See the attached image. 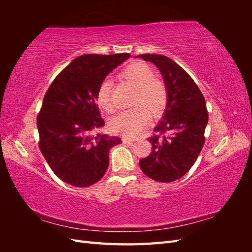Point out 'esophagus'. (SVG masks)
<instances>
[{
  "instance_id": "34e87169",
  "label": "esophagus",
  "mask_w": 252,
  "mask_h": 252,
  "mask_svg": "<svg viewBox=\"0 0 252 252\" xmlns=\"http://www.w3.org/2000/svg\"><path fill=\"white\" fill-rule=\"evenodd\" d=\"M122 140H123V143H126V144H132V142H134V140L126 138V136H124V138L122 139Z\"/></svg>"
}]
</instances>
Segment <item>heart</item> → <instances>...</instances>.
<instances>
[{"label": "heart", "instance_id": "b5f03b06", "mask_svg": "<svg viewBox=\"0 0 252 252\" xmlns=\"http://www.w3.org/2000/svg\"><path fill=\"white\" fill-rule=\"evenodd\" d=\"M121 77L134 89L132 108L120 112L110 121L113 131L127 136H134L143 130L151 117L158 118L164 112L168 95L164 84L155 79V71L145 63L136 62L128 65ZM96 100L106 112H112L114 106L111 101V82L104 80L96 93Z\"/></svg>", "mask_w": 252, "mask_h": 252}]
</instances>
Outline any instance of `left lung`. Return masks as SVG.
<instances>
[{
  "label": "left lung",
  "instance_id": "1",
  "mask_svg": "<svg viewBox=\"0 0 252 252\" xmlns=\"http://www.w3.org/2000/svg\"><path fill=\"white\" fill-rule=\"evenodd\" d=\"M161 71L167 89V107L148 139L152 151L140 161L143 172L157 182L169 183L191 168L205 143L208 112L205 98L191 77L169 58L140 55Z\"/></svg>",
  "mask_w": 252,
  "mask_h": 252
}]
</instances>
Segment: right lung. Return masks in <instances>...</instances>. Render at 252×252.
<instances>
[{"instance_id":"obj_1","label":"right lung","mask_w":252,"mask_h":252,"mask_svg":"<svg viewBox=\"0 0 252 252\" xmlns=\"http://www.w3.org/2000/svg\"><path fill=\"white\" fill-rule=\"evenodd\" d=\"M129 53L84 55L74 59L53 80L44 96L36 124L39 147L59 179L88 187L107 171L109 150L119 136L94 134L105 125L96 105L102 81L126 61Z\"/></svg>"}]
</instances>
